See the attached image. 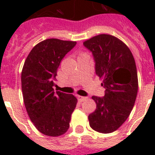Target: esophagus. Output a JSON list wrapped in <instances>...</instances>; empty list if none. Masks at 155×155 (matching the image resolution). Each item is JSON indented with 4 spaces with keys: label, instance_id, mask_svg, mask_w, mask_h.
<instances>
[{
    "label": "esophagus",
    "instance_id": "1",
    "mask_svg": "<svg viewBox=\"0 0 155 155\" xmlns=\"http://www.w3.org/2000/svg\"><path fill=\"white\" fill-rule=\"evenodd\" d=\"M78 99L80 101H84L85 100L87 99V97H81V96H78Z\"/></svg>",
    "mask_w": 155,
    "mask_h": 155
}]
</instances>
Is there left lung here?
<instances>
[{"instance_id":"1","label":"left lung","mask_w":155,"mask_h":155,"mask_svg":"<svg viewBox=\"0 0 155 155\" xmlns=\"http://www.w3.org/2000/svg\"><path fill=\"white\" fill-rule=\"evenodd\" d=\"M84 46L92 52L96 74L105 88L103 97H92L97 108L88 116L89 125L97 132L109 134L125 122L134 105L138 89L134 58L129 47L113 35H97Z\"/></svg>"}]
</instances>
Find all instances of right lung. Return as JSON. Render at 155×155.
<instances>
[{"label": "right lung", "instance_id": "1", "mask_svg": "<svg viewBox=\"0 0 155 155\" xmlns=\"http://www.w3.org/2000/svg\"><path fill=\"white\" fill-rule=\"evenodd\" d=\"M76 42L49 38L35 46L21 71V90L25 108L38 131L57 137L67 132L77 99L73 95L54 92L57 70L64 56Z\"/></svg>", "mask_w": 155, "mask_h": 155}]
</instances>
